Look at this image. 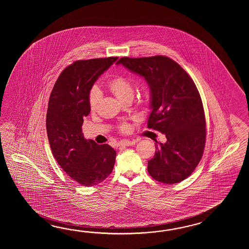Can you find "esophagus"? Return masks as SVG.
<instances>
[{
  "instance_id": "obj_1",
  "label": "esophagus",
  "mask_w": 249,
  "mask_h": 249,
  "mask_svg": "<svg viewBox=\"0 0 249 249\" xmlns=\"http://www.w3.org/2000/svg\"><path fill=\"white\" fill-rule=\"evenodd\" d=\"M136 142H137V141H135V140H132V141L124 140V141L119 142V146H132V145H135Z\"/></svg>"
}]
</instances>
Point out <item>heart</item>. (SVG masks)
<instances>
[{
  "mask_svg": "<svg viewBox=\"0 0 249 249\" xmlns=\"http://www.w3.org/2000/svg\"><path fill=\"white\" fill-rule=\"evenodd\" d=\"M107 87L112 94L122 102L131 101L134 95V88L132 83L124 76L117 75L109 80L107 84ZM101 94L100 90L93 88L89 94V107L90 111H95L101 101ZM130 126L124 124L120 125V131L123 132H129Z\"/></svg>",
  "mask_w": 249,
  "mask_h": 249,
  "instance_id": "obj_1",
  "label": "heart"
}]
</instances>
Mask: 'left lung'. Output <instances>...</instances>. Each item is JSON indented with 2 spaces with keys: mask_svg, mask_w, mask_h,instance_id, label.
I'll return each instance as SVG.
<instances>
[{
  "mask_svg": "<svg viewBox=\"0 0 249 249\" xmlns=\"http://www.w3.org/2000/svg\"><path fill=\"white\" fill-rule=\"evenodd\" d=\"M117 64L147 81L152 109L148 128L164 133L167 140L155 144L148 174L166 184L185 180L202 159L207 137L205 112L195 83L179 64L165 56L124 57Z\"/></svg>",
  "mask_w": 249,
  "mask_h": 249,
  "instance_id": "obj_1",
  "label": "left lung"
}]
</instances>
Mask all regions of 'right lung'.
Wrapping results in <instances>:
<instances>
[{
	"instance_id": "1",
	"label": "right lung",
	"mask_w": 249,
	"mask_h": 249,
	"mask_svg": "<svg viewBox=\"0 0 249 249\" xmlns=\"http://www.w3.org/2000/svg\"><path fill=\"white\" fill-rule=\"evenodd\" d=\"M117 59L74 61L59 74L48 103L46 129L53 157L65 173L86 187L102 182L115 164L116 150L108 144L85 140L82 125L90 111L92 85Z\"/></svg>"
}]
</instances>
